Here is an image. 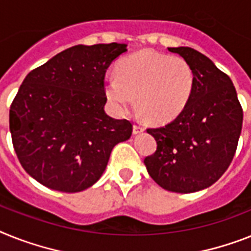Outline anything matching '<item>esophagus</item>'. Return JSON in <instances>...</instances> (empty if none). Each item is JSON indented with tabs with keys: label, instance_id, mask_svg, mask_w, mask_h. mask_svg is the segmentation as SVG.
<instances>
[{
	"label": "esophagus",
	"instance_id": "34e87169",
	"mask_svg": "<svg viewBox=\"0 0 251 251\" xmlns=\"http://www.w3.org/2000/svg\"><path fill=\"white\" fill-rule=\"evenodd\" d=\"M145 130V128L142 127V126H140V124H133V133L134 134H140V133H142V132H144Z\"/></svg>",
	"mask_w": 251,
	"mask_h": 251
}]
</instances>
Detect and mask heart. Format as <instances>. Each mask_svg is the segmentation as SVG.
<instances>
[{
	"mask_svg": "<svg viewBox=\"0 0 251 251\" xmlns=\"http://www.w3.org/2000/svg\"><path fill=\"white\" fill-rule=\"evenodd\" d=\"M117 74L105 78V92L114 106L124 111L133 106L154 123H164L182 113L191 99L195 75L179 56L141 51L122 60Z\"/></svg>",
	"mask_w": 251,
	"mask_h": 251,
	"instance_id": "obj_1",
	"label": "heart"
}]
</instances>
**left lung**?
<instances>
[{
	"instance_id": "left-lung-1",
	"label": "left lung",
	"mask_w": 251,
	"mask_h": 251,
	"mask_svg": "<svg viewBox=\"0 0 251 251\" xmlns=\"http://www.w3.org/2000/svg\"><path fill=\"white\" fill-rule=\"evenodd\" d=\"M191 65L195 83L182 113L149 128L158 148L144 160L150 177L168 191L190 194L212 186L229 167L242 128V107L229 76L191 47H169Z\"/></svg>"
}]
</instances>
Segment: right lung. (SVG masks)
<instances>
[{"label":"right lung","mask_w":251,"mask_h":251,"mask_svg":"<svg viewBox=\"0 0 251 251\" xmlns=\"http://www.w3.org/2000/svg\"><path fill=\"white\" fill-rule=\"evenodd\" d=\"M124 43L78 45L33 69L10 107L12 145L22 167L41 185L79 192L95 185L111 150L132 134L127 119L103 106L107 68Z\"/></svg>","instance_id":"add662e5"}]
</instances>
